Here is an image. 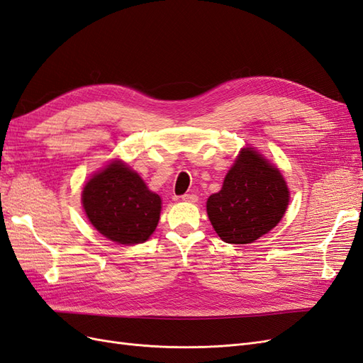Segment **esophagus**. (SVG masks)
Instances as JSON below:
<instances>
[{
    "label": "esophagus",
    "mask_w": 363,
    "mask_h": 363,
    "mask_svg": "<svg viewBox=\"0 0 363 363\" xmlns=\"http://www.w3.org/2000/svg\"><path fill=\"white\" fill-rule=\"evenodd\" d=\"M180 199L183 200V201H188V203H195L196 200H199V196L196 195H194V194H184V195H182Z\"/></svg>",
    "instance_id": "1"
}]
</instances>
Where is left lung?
<instances>
[{"label": "left lung", "mask_w": 363, "mask_h": 363, "mask_svg": "<svg viewBox=\"0 0 363 363\" xmlns=\"http://www.w3.org/2000/svg\"><path fill=\"white\" fill-rule=\"evenodd\" d=\"M289 191L280 171L252 148H244L223 188L208 196L207 215L227 244H250L283 218Z\"/></svg>", "instance_id": "8db88e82"}]
</instances>
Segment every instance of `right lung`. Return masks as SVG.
<instances>
[{
    "mask_svg": "<svg viewBox=\"0 0 363 363\" xmlns=\"http://www.w3.org/2000/svg\"><path fill=\"white\" fill-rule=\"evenodd\" d=\"M82 201L92 225L118 244L145 242L155 232L162 201L127 164L113 162L86 183Z\"/></svg>",
    "mask_w": 363,
    "mask_h": 363,
    "instance_id": "obj_1",
    "label": "right lung"
}]
</instances>
